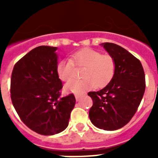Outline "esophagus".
Wrapping results in <instances>:
<instances>
[{
  "mask_svg": "<svg viewBox=\"0 0 158 158\" xmlns=\"http://www.w3.org/2000/svg\"><path fill=\"white\" fill-rule=\"evenodd\" d=\"M81 94H80V93H76L75 94V98H76L77 100H79V99L81 98Z\"/></svg>",
  "mask_w": 158,
  "mask_h": 158,
  "instance_id": "obj_1",
  "label": "esophagus"
}]
</instances>
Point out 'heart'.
Returning <instances> with one entry per match:
<instances>
[{"label": "heart", "instance_id": "obj_1", "mask_svg": "<svg viewBox=\"0 0 158 158\" xmlns=\"http://www.w3.org/2000/svg\"><path fill=\"white\" fill-rule=\"evenodd\" d=\"M74 65L85 67L82 80H71L65 89L72 93H82L94 87L107 85L115 75V62L109 54H102L93 49H84L75 53L71 59H62L56 67L57 74L63 81L70 80L75 72Z\"/></svg>", "mask_w": 158, "mask_h": 158}]
</instances>
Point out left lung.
I'll use <instances>...</instances> for the list:
<instances>
[{
    "mask_svg": "<svg viewBox=\"0 0 158 158\" xmlns=\"http://www.w3.org/2000/svg\"><path fill=\"white\" fill-rule=\"evenodd\" d=\"M101 45L115 60V75L104 89L88 93L93 101L89 115L97 128L115 131L136 112L146 89L145 73L140 61L126 49L111 43Z\"/></svg>",
    "mask_w": 158,
    "mask_h": 158,
    "instance_id": "8db88e82",
    "label": "left lung"
}]
</instances>
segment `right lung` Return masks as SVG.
<instances>
[{"mask_svg": "<svg viewBox=\"0 0 158 158\" xmlns=\"http://www.w3.org/2000/svg\"><path fill=\"white\" fill-rule=\"evenodd\" d=\"M57 47H35L14 65L11 99L23 123L42 135H54L68 127L75 105L73 94L60 97Z\"/></svg>", "mask_w": 158, "mask_h": 158, "instance_id": "right-lung-1", "label": "right lung"}]
</instances>
